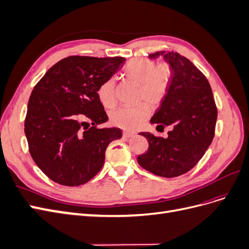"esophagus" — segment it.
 Returning <instances> with one entry per match:
<instances>
[{
  "label": "esophagus",
  "mask_w": 249,
  "mask_h": 249,
  "mask_svg": "<svg viewBox=\"0 0 249 249\" xmlns=\"http://www.w3.org/2000/svg\"><path fill=\"white\" fill-rule=\"evenodd\" d=\"M135 133H132V132H124V134H123V136L124 137V138H131V137H134L135 136Z\"/></svg>",
  "instance_id": "obj_1"
}]
</instances>
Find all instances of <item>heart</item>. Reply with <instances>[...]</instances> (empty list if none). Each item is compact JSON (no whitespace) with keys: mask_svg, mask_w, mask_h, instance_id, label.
Returning <instances> with one entry per match:
<instances>
[{"mask_svg":"<svg viewBox=\"0 0 249 249\" xmlns=\"http://www.w3.org/2000/svg\"><path fill=\"white\" fill-rule=\"evenodd\" d=\"M172 66L167 61L157 64L147 58L132 59L124 70V77L139 85V101L158 107L166 97L172 79ZM97 97L104 107L113 108L116 104V84L114 79L104 81L97 88ZM150 109L147 104L137 107H123L114 111L111 122L124 130H135L146 122Z\"/></svg>","mask_w":249,"mask_h":249,"instance_id":"obj_1","label":"heart"}]
</instances>
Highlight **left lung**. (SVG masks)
Here are the masks:
<instances>
[{
    "instance_id": "obj_1",
    "label": "left lung",
    "mask_w": 249,
    "mask_h": 249,
    "mask_svg": "<svg viewBox=\"0 0 249 249\" xmlns=\"http://www.w3.org/2000/svg\"><path fill=\"white\" fill-rule=\"evenodd\" d=\"M172 66L168 93L150 119L158 126L172 125L167 138L142 132L148 149L139 155L142 168L158 177L176 178L192 169L205 155L215 135L217 107L209 81L189 59L177 52L159 51Z\"/></svg>"
}]
</instances>
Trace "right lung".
<instances>
[{"label":"right lung","mask_w":249,"mask_h":249,"mask_svg":"<svg viewBox=\"0 0 249 249\" xmlns=\"http://www.w3.org/2000/svg\"><path fill=\"white\" fill-rule=\"evenodd\" d=\"M124 61V57L70 56L53 65L34 86L25 134L32 159L55 183H87L102 169L109 143L122 138L117 127L97 126L108 116L96 91Z\"/></svg>","instance_id":"1"}]
</instances>
